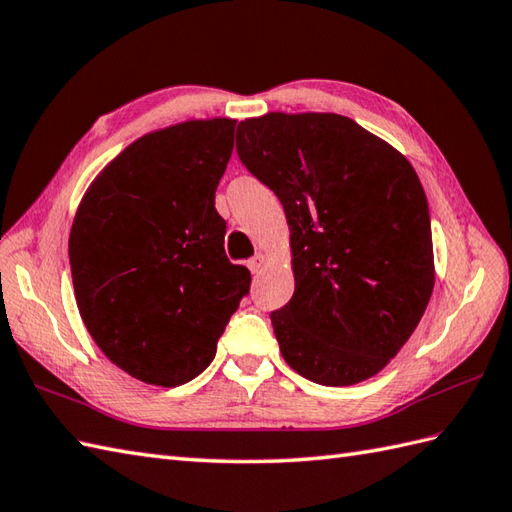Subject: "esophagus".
I'll list each match as a JSON object with an SVG mask.
<instances>
[{
    "label": "esophagus",
    "instance_id": "esophagus-1",
    "mask_svg": "<svg viewBox=\"0 0 512 512\" xmlns=\"http://www.w3.org/2000/svg\"><path fill=\"white\" fill-rule=\"evenodd\" d=\"M246 266H248V270L253 272V275H257V272L266 266V255H264V253H257L255 257L248 259Z\"/></svg>",
    "mask_w": 512,
    "mask_h": 512
}]
</instances>
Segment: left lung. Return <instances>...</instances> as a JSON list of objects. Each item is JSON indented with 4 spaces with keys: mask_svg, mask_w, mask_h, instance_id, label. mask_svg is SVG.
Masks as SVG:
<instances>
[{
    "mask_svg": "<svg viewBox=\"0 0 512 512\" xmlns=\"http://www.w3.org/2000/svg\"><path fill=\"white\" fill-rule=\"evenodd\" d=\"M237 154L288 220L294 294L270 314L283 360L323 386L377 375L414 334L436 281L419 174L336 113L248 117Z\"/></svg>",
    "mask_w": 512,
    "mask_h": 512,
    "instance_id": "left-lung-1",
    "label": "left lung"
}]
</instances>
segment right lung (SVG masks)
I'll return each mask as SVG.
<instances>
[{
    "mask_svg": "<svg viewBox=\"0 0 512 512\" xmlns=\"http://www.w3.org/2000/svg\"><path fill=\"white\" fill-rule=\"evenodd\" d=\"M235 122L189 120L135 139L76 209L69 264L82 323L144 384L172 388L205 371L251 285L224 253L216 211Z\"/></svg>",
    "mask_w": 512,
    "mask_h": 512,
    "instance_id": "right-lung-1",
    "label": "right lung"
}]
</instances>
